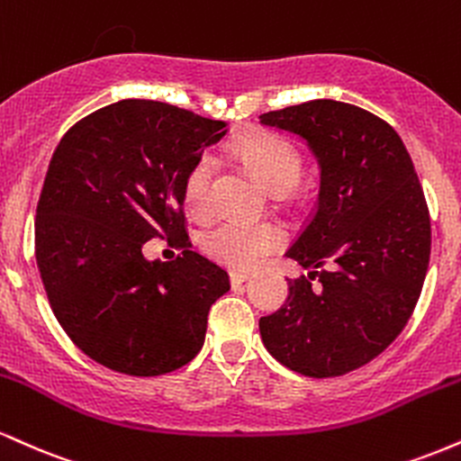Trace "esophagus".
Masks as SVG:
<instances>
[{
  "mask_svg": "<svg viewBox=\"0 0 461 461\" xmlns=\"http://www.w3.org/2000/svg\"><path fill=\"white\" fill-rule=\"evenodd\" d=\"M230 277H231V284H242V282H247L249 277H251V273H249V271H231Z\"/></svg>",
  "mask_w": 461,
  "mask_h": 461,
  "instance_id": "obj_1",
  "label": "esophagus"
}]
</instances>
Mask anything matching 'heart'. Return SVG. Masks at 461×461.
Here are the masks:
<instances>
[{"mask_svg": "<svg viewBox=\"0 0 461 461\" xmlns=\"http://www.w3.org/2000/svg\"><path fill=\"white\" fill-rule=\"evenodd\" d=\"M238 158L253 173L264 188L273 193H282L297 182L301 171L299 153L282 136L256 134L242 140L236 147ZM214 162L208 156L194 162L190 168L184 194L186 203L193 210H205L210 205V190H212ZM279 242V230L264 221H249L227 216L205 227L201 236V245L210 256L230 267H251L260 258L267 256Z\"/></svg>", "mask_w": 461, "mask_h": 461, "instance_id": "b5f03b06", "label": "heart"}]
</instances>
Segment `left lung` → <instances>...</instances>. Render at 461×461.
<instances>
[{"mask_svg":"<svg viewBox=\"0 0 461 461\" xmlns=\"http://www.w3.org/2000/svg\"><path fill=\"white\" fill-rule=\"evenodd\" d=\"M260 123L299 136L319 164L316 208L285 251L308 277L288 279L262 342L294 373L338 377L393 345L416 308L431 253L425 194L401 136L357 105L314 99Z\"/></svg>","mask_w":461,"mask_h":461,"instance_id":"obj_1","label":"left lung"}]
</instances>
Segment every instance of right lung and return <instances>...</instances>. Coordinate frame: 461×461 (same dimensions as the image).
I'll return each mask as SVG.
<instances>
[{"mask_svg":"<svg viewBox=\"0 0 461 461\" xmlns=\"http://www.w3.org/2000/svg\"><path fill=\"white\" fill-rule=\"evenodd\" d=\"M225 134L223 121L123 99L56 147L36 208V264L62 330L102 366L156 377L203 347L230 275L188 249L184 182ZM153 235L182 246L183 258L147 261L141 247Z\"/></svg>","mask_w":461,"mask_h":461,"instance_id":"add662e5","label":"right lung"}]
</instances>
